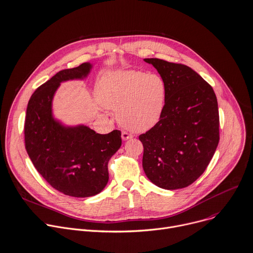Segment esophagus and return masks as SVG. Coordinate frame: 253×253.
<instances>
[{
    "instance_id": "1",
    "label": "esophagus",
    "mask_w": 253,
    "mask_h": 253,
    "mask_svg": "<svg viewBox=\"0 0 253 253\" xmlns=\"http://www.w3.org/2000/svg\"><path fill=\"white\" fill-rule=\"evenodd\" d=\"M132 136H133V135L130 134V133H128L127 131H123V132H122V137H123L124 141H126V139H129V138H131Z\"/></svg>"
}]
</instances>
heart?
<instances>
[{"mask_svg":"<svg viewBox=\"0 0 253 253\" xmlns=\"http://www.w3.org/2000/svg\"><path fill=\"white\" fill-rule=\"evenodd\" d=\"M100 102L118 109V120L132 131H146L160 120L167 97V84L155 73L123 70L107 74L98 86Z\"/></svg>","mask_w":253,"mask_h":253,"instance_id":"obj_1","label":"heart"}]
</instances>
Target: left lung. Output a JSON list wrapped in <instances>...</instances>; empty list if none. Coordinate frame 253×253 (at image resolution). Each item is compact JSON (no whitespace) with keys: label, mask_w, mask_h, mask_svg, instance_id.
Masks as SVG:
<instances>
[{"label":"left lung","mask_w":253,"mask_h":253,"mask_svg":"<svg viewBox=\"0 0 253 253\" xmlns=\"http://www.w3.org/2000/svg\"><path fill=\"white\" fill-rule=\"evenodd\" d=\"M167 84L160 121L139 134L143 168L160 188H186L206 170L219 143V111L210 84L187 65L146 58Z\"/></svg>","instance_id":"1"}]
</instances>
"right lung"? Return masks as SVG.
<instances>
[{"label":"right lung","instance_id":"obj_1","mask_svg":"<svg viewBox=\"0 0 253 253\" xmlns=\"http://www.w3.org/2000/svg\"><path fill=\"white\" fill-rule=\"evenodd\" d=\"M90 68L82 63L43 83L28 102L24 126L25 148L38 173L54 189L81 198L106 186L107 164L122 146V132L100 134L84 126H62L52 118L51 102L60 82L86 76Z\"/></svg>","mask_w":253,"mask_h":253}]
</instances>
